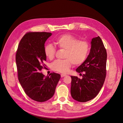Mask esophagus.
<instances>
[{
  "label": "esophagus",
  "instance_id": "obj_1",
  "mask_svg": "<svg viewBox=\"0 0 123 123\" xmlns=\"http://www.w3.org/2000/svg\"><path fill=\"white\" fill-rule=\"evenodd\" d=\"M66 75V74H62L61 75V77H64V76H65Z\"/></svg>",
  "mask_w": 123,
  "mask_h": 123
}]
</instances>
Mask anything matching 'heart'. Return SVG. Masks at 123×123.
Here are the masks:
<instances>
[{"instance_id": "b5f03b06", "label": "heart", "mask_w": 123, "mask_h": 123, "mask_svg": "<svg viewBox=\"0 0 123 123\" xmlns=\"http://www.w3.org/2000/svg\"><path fill=\"white\" fill-rule=\"evenodd\" d=\"M54 43L59 49H65L62 60H56L52 63L51 68L54 71L62 73H67L72 64L77 66L82 64L89 54L90 46L85 40H78L76 37L66 34L56 38ZM44 52L47 58L52 60L55 56V48L51 44L44 46Z\"/></svg>"}]
</instances>
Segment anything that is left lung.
Here are the masks:
<instances>
[{"mask_svg": "<svg viewBox=\"0 0 123 123\" xmlns=\"http://www.w3.org/2000/svg\"><path fill=\"white\" fill-rule=\"evenodd\" d=\"M106 50L101 38L99 36L93 38L87 58L76 69L80 74L83 73V79L71 76V94L74 99L86 102L98 94L106 78Z\"/></svg>", "mask_w": 123, "mask_h": 123, "instance_id": "1", "label": "left lung"}]
</instances>
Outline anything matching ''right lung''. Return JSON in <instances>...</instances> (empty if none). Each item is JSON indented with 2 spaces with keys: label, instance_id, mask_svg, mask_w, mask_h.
Instances as JSON below:
<instances>
[{
  "label": "right lung",
  "instance_id": "right-lung-1",
  "mask_svg": "<svg viewBox=\"0 0 123 123\" xmlns=\"http://www.w3.org/2000/svg\"><path fill=\"white\" fill-rule=\"evenodd\" d=\"M51 35L48 32L27 33L21 39L16 54L18 80L26 94L39 102L52 97L61 79L57 73L45 76L40 73L46 61L44 43Z\"/></svg>",
  "mask_w": 123,
  "mask_h": 123
}]
</instances>
